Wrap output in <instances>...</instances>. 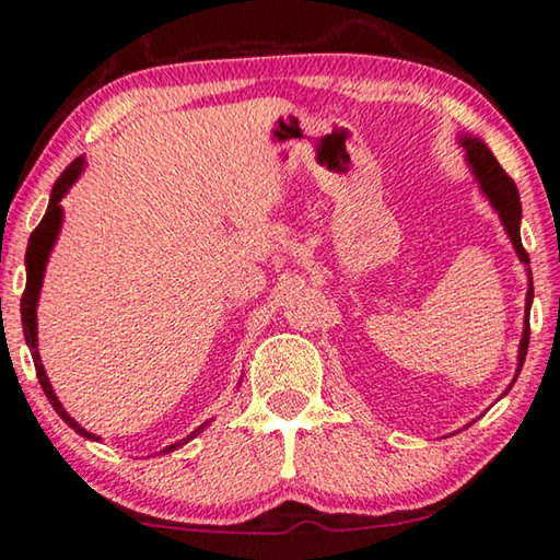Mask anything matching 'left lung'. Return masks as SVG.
<instances>
[{
    "mask_svg": "<svg viewBox=\"0 0 560 560\" xmlns=\"http://www.w3.org/2000/svg\"><path fill=\"white\" fill-rule=\"evenodd\" d=\"M462 145L466 149V159L474 166L476 178L481 183V190L489 196L491 206L499 210V215L503 220V228L511 237L513 247H516L518 258L524 265H528V253L526 247L521 245V198L516 190V183L509 178V173L499 166V161L493 159V153L483 145L479 139H471V136H464ZM530 275V272H528ZM530 300H534V280H528V292H526V329L524 337H521V347H518V372L524 366L526 352H528V337H530V327H528V310H530ZM518 377V374H516ZM516 382V380H513Z\"/></svg>",
    "mask_w": 560,
    "mask_h": 560,
    "instance_id": "left-lung-1",
    "label": "left lung"
}]
</instances>
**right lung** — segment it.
Wrapping results in <instances>:
<instances>
[{
  "mask_svg": "<svg viewBox=\"0 0 560 560\" xmlns=\"http://www.w3.org/2000/svg\"><path fill=\"white\" fill-rule=\"evenodd\" d=\"M81 168H84V159L71 161L69 166L63 168V173L57 178V183H54V188H51V198H49L47 213H44L42 223L36 225L34 231H32V235H30V245H26V258H24V262H26V288H24V295H22V327H24V340H26V345H30V350H32L36 377H39L42 389H44V394H47V399L51 401V407L57 409V415L63 421H67V424L73 429V432H79L81 436H86V439H98L96 434H91V432H86L84 427L77 424V421H73L67 415V409L61 407V401L57 399V394H54V389H51L47 372H44L39 350H36V300H39L44 268H47V258H49V253H51L54 241H57V233H59V225H61V206L59 203H61V198L67 196V190L71 188V183L79 178ZM206 424H200L188 439L198 436V432ZM188 439H180V442L166 446V448H163V452H173V448H178L180 444H186Z\"/></svg>",
  "mask_w": 560,
  "mask_h": 560,
  "instance_id": "obj_1",
  "label": "right lung"
}]
</instances>
